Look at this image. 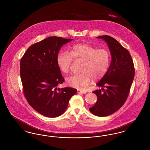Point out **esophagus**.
Here are the masks:
<instances>
[{"mask_svg":"<svg viewBox=\"0 0 150 150\" xmlns=\"http://www.w3.org/2000/svg\"><path fill=\"white\" fill-rule=\"evenodd\" d=\"M78 93H83V94H85V93H87V92H86V91H83V90H78Z\"/></svg>","mask_w":150,"mask_h":150,"instance_id":"esophagus-1","label":"esophagus"}]
</instances>
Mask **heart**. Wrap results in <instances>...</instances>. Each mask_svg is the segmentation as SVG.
Wrapping results in <instances>:
<instances>
[{
  "label": "heart",
  "instance_id": "obj_1",
  "mask_svg": "<svg viewBox=\"0 0 150 150\" xmlns=\"http://www.w3.org/2000/svg\"><path fill=\"white\" fill-rule=\"evenodd\" d=\"M74 59L83 61L81 73L67 78L66 83L69 86L84 90L91 79L98 81L106 74L110 63V52L105 49H98L86 43L74 45L70 52L62 51L57 57L58 67L63 73H68Z\"/></svg>",
  "mask_w": 150,
  "mask_h": 150
}]
</instances>
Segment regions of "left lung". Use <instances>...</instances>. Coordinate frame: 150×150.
Instances as JSON below:
<instances>
[{"mask_svg": "<svg viewBox=\"0 0 150 150\" xmlns=\"http://www.w3.org/2000/svg\"><path fill=\"white\" fill-rule=\"evenodd\" d=\"M96 38L107 43L112 59L106 74L97 84L102 88L93 91L98 97L97 102L89 110L94 115L106 116L115 112L126 102L135 69L129 51L115 39L108 35Z\"/></svg>", "mask_w": 150, "mask_h": 150, "instance_id": "obj_1", "label": "left lung"}]
</instances>
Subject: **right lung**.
<instances>
[{"instance_id":"obj_1","label":"right lung","mask_w":150,"mask_h":150,"mask_svg":"<svg viewBox=\"0 0 150 150\" xmlns=\"http://www.w3.org/2000/svg\"><path fill=\"white\" fill-rule=\"evenodd\" d=\"M72 39L50 36L30 47L20 63L23 93L28 104L49 117L61 115L77 90L57 88L64 81L57 63L58 52Z\"/></svg>"}]
</instances>
